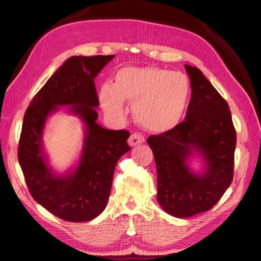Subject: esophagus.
<instances>
[{
	"instance_id": "1",
	"label": "esophagus",
	"mask_w": 261,
	"mask_h": 261,
	"mask_svg": "<svg viewBox=\"0 0 261 261\" xmlns=\"http://www.w3.org/2000/svg\"><path fill=\"white\" fill-rule=\"evenodd\" d=\"M145 143V137L141 135L139 133H134L130 135L129 139H128V145L130 147H136L138 145H141Z\"/></svg>"
}]
</instances>
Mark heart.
Masks as SVG:
<instances>
[{
  "label": "heart",
  "instance_id": "1",
  "mask_svg": "<svg viewBox=\"0 0 261 261\" xmlns=\"http://www.w3.org/2000/svg\"><path fill=\"white\" fill-rule=\"evenodd\" d=\"M191 85L185 74L159 67H125L114 85L99 91L102 108L116 118L126 116L125 102L134 103V116L145 129L163 133L179 123L187 108Z\"/></svg>",
  "mask_w": 261,
  "mask_h": 261
}]
</instances>
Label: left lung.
I'll return each mask as SVG.
<instances>
[{
  "mask_svg": "<svg viewBox=\"0 0 261 261\" xmlns=\"http://www.w3.org/2000/svg\"><path fill=\"white\" fill-rule=\"evenodd\" d=\"M185 68L192 87L185 121L147 139L156 167V200L175 218L208 211L220 200L232 183L236 147L226 101L199 68ZM196 153L204 159L200 173L188 167Z\"/></svg>",
  "mask_w": 261,
  "mask_h": 261,
  "instance_id": "obj_1",
  "label": "left lung"
}]
</instances>
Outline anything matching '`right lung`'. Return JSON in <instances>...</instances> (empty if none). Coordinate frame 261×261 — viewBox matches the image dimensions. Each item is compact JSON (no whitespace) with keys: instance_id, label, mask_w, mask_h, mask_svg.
Listing matches in <instances>:
<instances>
[{"instance_id":"1","label":"right lung","mask_w":261,"mask_h":261,"mask_svg":"<svg viewBox=\"0 0 261 261\" xmlns=\"http://www.w3.org/2000/svg\"><path fill=\"white\" fill-rule=\"evenodd\" d=\"M114 55L67 59L31 100L23 115L18 162L34 199L58 218L85 222L105 210L111 193L115 165L129 151L127 130L106 129L97 123L99 99L93 80ZM60 106L80 117L85 125L77 167L64 175L49 168L42 135L49 115Z\"/></svg>"}]
</instances>
